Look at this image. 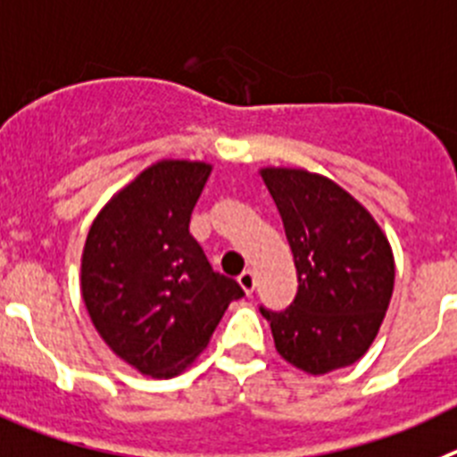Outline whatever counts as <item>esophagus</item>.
<instances>
[{
  "label": "esophagus",
  "instance_id": "1",
  "mask_svg": "<svg viewBox=\"0 0 457 457\" xmlns=\"http://www.w3.org/2000/svg\"><path fill=\"white\" fill-rule=\"evenodd\" d=\"M254 285H257V282H254L253 270H244V273L238 275V287H241V289H244L248 295L254 291Z\"/></svg>",
  "mask_w": 457,
  "mask_h": 457
}]
</instances>
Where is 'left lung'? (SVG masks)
Returning a JSON list of instances; mask_svg holds the SVG:
<instances>
[{"mask_svg":"<svg viewBox=\"0 0 457 457\" xmlns=\"http://www.w3.org/2000/svg\"><path fill=\"white\" fill-rule=\"evenodd\" d=\"M294 253L298 294L262 314L275 348L312 376L351 367L376 339L394 291V253L369 209L303 168L259 170Z\"/></svg>","mask_w":457,"mask_h":457,"instance_id":"left-lung-1","label":"left lung"}]
</instances>
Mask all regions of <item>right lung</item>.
<instances>
[{
	"mask_svg": "<svg viewBox=\"0 0 457 457\" xmlns=\"http://www.w3.org/2000/svg\"><path fill=\"white\" fill-rule=\"evenodd\" d=\"M212 163L162 159L102 207L81 253V298L106 346L152 378H175L207 348L244 291L213 273L188 234Z\"/></svg>",
	"mask_w": 457,
	"mask_h": 457,
	"instance_id": "obj_1",
	"label": "right lung"
}]
</instances>
